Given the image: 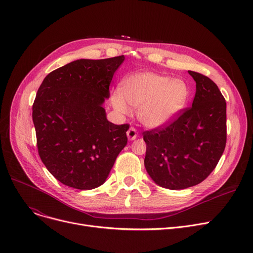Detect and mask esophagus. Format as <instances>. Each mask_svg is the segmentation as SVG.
Segmentation results:
<instances>
[{"instance_id": "34e87169", "label": "esophagus", "mask_w": 253, "mask_h": 253, "mask_svg": "<svg viewBox=\"0 0 253 253\" xmlns=\"http://www.w3.org/2000/svg\"><path fill=\"white\" fill-rule=\"evenodd\" d=\"M137 135H138V132H137V130H136L134 127H130V128L128 129V131H127L128 139L133 140V139H135V138L137 137Z\"/></svg>"}]
</instances>
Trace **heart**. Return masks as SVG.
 <instances>
[{
  "instance_id": "obj_1",
  "label": "heart",
  "mask_w": 253,
  "mask_h": 253,
  "mask_svg": "<svg viewBox=\"0 0 253 253\" xmlns=\"http://www.w3.org/2000/svg\"><path fill=\"white\" fill-rule=\"evenodd\" d=\"M189 95V86L182 80L145 72L123 79L120 91L112 93L111 101L119 114L128 115L129 105L134 106L138 108V119L143 124L159 126L178 115Z\"/></svg>"
}]
</instances>
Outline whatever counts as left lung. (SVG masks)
Wrapping results in <instances>:
<instances>
[{"mask_svg": "<svg viewBox=\"0 0 253 253\" xmlns=\"http://www.w3.org/2000/svg\"><path fill=\"white\" fill-rule=\"evenodd\" d=\"M189 74L196 82L192 106L170 122L142 132L145 169L157 184L170 190L206 179L227 143V102L220 90L207 76Z\"/></svg>", "mask_w": 253, "mask_h": 253, "instance_id": "obj_1", "label": "left lung"}]
</instances>
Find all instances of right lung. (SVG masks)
<instances>
[{
	"label": "right lung",
	"mask_w": 253,
	"mask_h": 253,
	"mask_svg": "<svg viewBox=\"0 0 253 253\" xmlns=\"http://www.w3.org/2000/svg\"><path fill=\"white\" fill-rule=\"evenodd\" d=\"M124 59L75 60L47 75L38 89L33 121L39 156L68 187H99L127 144L129 124L109 122L102 108Z\"/></svg>",
	"instance_id": "add662e5"
}]
</instances>
